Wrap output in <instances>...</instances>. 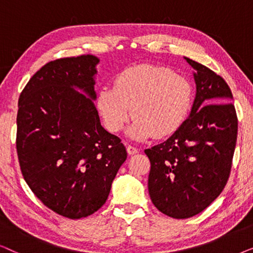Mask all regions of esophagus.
<instances>
[{
  "instance_id": "34e87169",
  "label": "esophagus",
  "mask_w": 253,
  "mask_h": 253,
  "mask_svg": "<svg viewBox=\"0 0 253 253\" xmlns=\"http://www.w3.org/2000/svg\"><path fill=\"white\" fill-rule=\"evenodd\" d=\"M126 152H127V154H129V155H134V154H137L139 151H138V148L133 147V146H130V145H129V146L126 147Z\"/></svg>"
}]
</instances>
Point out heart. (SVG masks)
<instances>
[{
    "label": "heart",
    "instance_id": "1",
    "mask_svg": "<svg viewBox=\"0 0 253 253\" xmlns=\"http://www.w3.org/2000/svg\"><path fill=\"white\" fill-rule=\"evenodd\" d=\"M192 99L191 85L182 76L165 67L140 64L121 71L114 87L100 89L95 105L106 129L113 133L126 126L132 112L127 136L141 141L169 137L181 129Z\"/></svg>",
    "mask_w": 253,
    "mask_h": 253
}]
</instances>
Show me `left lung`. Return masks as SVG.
<instances>
[{
    "instance_id": "8db88e82",
    "label": "left lung",
    "mask_w": 253,
    "mask_h": 253,
    "mask_svg": "<svg viewBox=\"0 0 253 253\" xmlns=\"http://www.w3.org/2000/svg\"><path fill=\"white\" fill-rule=\"evenodd\" d=\"M193 69L196 96L181 129L145 150L151 161L148 192L154 206L174 219L203 212L227 184L237 139V117L227 83L205 65Z\"/></svg>"
}]
</instances>
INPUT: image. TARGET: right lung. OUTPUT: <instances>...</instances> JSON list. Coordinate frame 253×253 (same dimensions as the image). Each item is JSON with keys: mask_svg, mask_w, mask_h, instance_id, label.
<instances>
[{"mask_svg": "<svg viewBox=\"0 0 253 253\" xmlns=\"http://www.w3.org/2000/svg\"><path fill=\"white\" fill-rule=\"evenodd\" d=\"M100 60L93 55L43 65L20 93L17 153L24 179L55 213L96 212L126 160L119 137L103 129L94 105Z\"/></svg>", "mask_w": 253, "mask_h": 253, "instance_id": "right-lung-1", "label": "right lung"}]
</instances>
